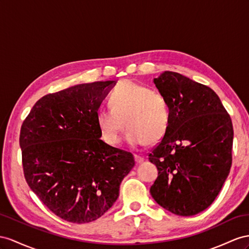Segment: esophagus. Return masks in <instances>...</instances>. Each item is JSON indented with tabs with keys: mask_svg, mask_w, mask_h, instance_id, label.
<instances>
[{
	"mask_svg": "<svg viewBox=\"0 0 249 249\" xmlns=\"http://www.w3.org/2000/svg\"><path fill=\"white\" fill-rule=\"evenodd\" d=\"M135 161H136V163H142L143 161H144V158L143 157H141V156H139V155H135Z\"/></svg>",
	"mask_w": 249,
	"mask_h": 249,
	"instance_id": "esophagus-1",
	"label": "esophagus"
}]
</instances>
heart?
<instances>
[{
    "mask_svg": "<svg viewBox=\"0 0 249 249\" xmlns=\"http://www.w3.org/2000/svg\"><path fill=\"white\" fill-rule=\"evenodd\" d=\"M111 107L100 108L95 113L97 125L105 142L117 145L125 126L126 142L131 147L157 143L166 135L170 109L160 92L132 81H123L109 97Z\"/></svg>",
    "mask_w": 249,
    "mask_h": 249,
    "instance_id": "b5f03b06",
    "label": "heart"
}]
</instances>
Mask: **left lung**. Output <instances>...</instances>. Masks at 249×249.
<instances>
[{"mask_svg":"<svg viewBox=\"0 0 249 249\" xmlns=\"http://www.w3.org/2000/svg\"><path fill=\"white\" fill-rule=\"evenodd\" d=\"M167 100L166 135L149 154L158 178L150 194L177 215H195L212 204L231 167V119L212 88L178 72L154 79Z\"/></svg>","mask_w":249,"mask_h":249,"instance_id":"left-lung-1","label":"left lung"}]
</instances>
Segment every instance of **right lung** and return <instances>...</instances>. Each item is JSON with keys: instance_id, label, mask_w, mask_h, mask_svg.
Wrapping results in <instances>:
<instances>
[{"instance_id": "add662e5", "label": "right lung", "mask_w": 249, "mask_h": 249, "mask_svg": "<svg viewBox=\"0 0 249 249\" xmlns=\"http://www.w3.org/2000/svg\"><path fill=\"white\" fill-rule=\"evenodd\" d=\"M117 81L78 84L44 95L21 127L28 186L61 219L83 224L117 201L135 166L130 152L101 140L95 113Z\"/></svg>"}]
</instances>
